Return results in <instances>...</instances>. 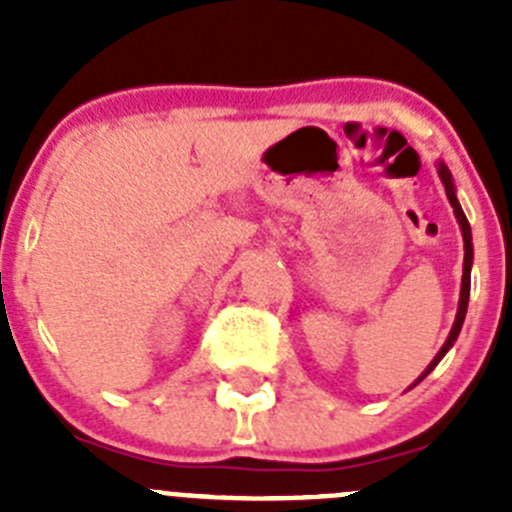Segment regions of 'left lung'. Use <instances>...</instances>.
Wrapping results in <instances>:
<instances>
[{"instance_id": "left-lung-1", "label": "left lung", "mask_w": 512, "mask_h": 512, "mask_svg": "<svg viewBox=\"0 0 512 512\" xmlns=\"http://www.w3.org/2000/svg\"><path fill=\"white\" fill-rule=\"evenodd\" d=\"M438 176H441L443 187H446V197H449L451 207H454V215H456V223H459L461 228V235H464V274H461V292H459V307H456V320L454 325H451V333L449 338H446V343L441 346V351H438L436 356H433V361L428 366H425V372L420 374L418 379H415L410 387H415V384L423 382L428 374L433 372L438 366V361L443 359V356L449 354V348L454 346L456 338H459L461 333V325H464V318H467V307H469V287H472V264H474V246H472V228H469V220L467 215H464V210H461L459 200H456V187H454V179H451V171L449 166L443 164V161H438ZM408 387V390H410Z\"/></svg>"}]
</instances>
